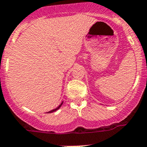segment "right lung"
Instances as JSON below:
<instances>
[{
  "label": "right lung",
  "instance_id": "right-lung-1",
  "mask_svg": "<svg viewBox=\"0 0 147 147\" xmlns=\"http://www.w3.org/2000/svg\"><path fill=\"white\" fill-rule=\"evenodd\" d=\"M63 101L61 102V103H60V105H59V107H57V108H56V109H52V110L49 111V112H47V113H53V112H56V111L58 110V109H59L60 108V107H61V106H62V105H63Z\"/></svg>",
  "mask_w": 147,
  "mask_h": 147
}]
</instances>
